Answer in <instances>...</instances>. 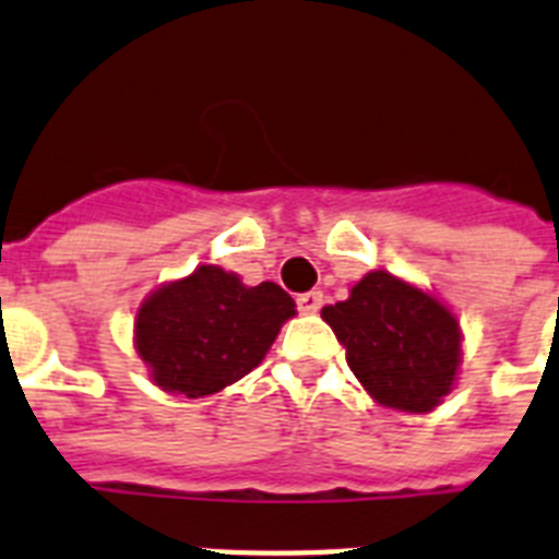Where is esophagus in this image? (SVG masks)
Masks as SVG:
<instances>
[{"instance_id":"esophagus-1","label":"esophagus","mask_w":559,"mask_h":559,"mask_svg":"<svg viewBox=\"0 0 559 559\" xmlns=\"http://www.w3.org/2000/svg\"><path fill=\"white\" fill-rule=\"evenodd\" d=\"M297 308L302 313H317L322 308V290H306L297 297Z\"/></svg>"}]
</instances>
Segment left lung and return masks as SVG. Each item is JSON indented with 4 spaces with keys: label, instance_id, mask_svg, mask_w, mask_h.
I'll return each mask as SVG.
<instances>
[{
    "label": "left lung",
    "instance_id": "8db88e82",
    "mask_svg": "<svg viewBox=\"0 0 559 559\" xmlns=\"http://www.w3.org/2000/svg\"><path fill=\"white\" fill-rule=\"evenodd\" d=\"M345 359L373 403L426 414L451 394L463 331L440 299L389 271H371L348 299L322 308Z\"/></svg>",
    "mask_w": 559,
    "mask_h": 559
}]
</instances>
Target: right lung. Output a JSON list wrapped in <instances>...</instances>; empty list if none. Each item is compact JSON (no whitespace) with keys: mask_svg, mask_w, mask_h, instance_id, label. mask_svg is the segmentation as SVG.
I'll use <instances>...</instances> for the list:
<instances>
[{"mask_svg":"<svg viewBox=\"0 0 559 559\" xmlns=\"http://www.w3.org/2000/svg\"><path fill=\"white\" fill-rule=\"evenodd\" d=\"M294 313V299L276 283L246 285L219 265H200L147 294L133 345L159 389L197 400L260 366Z\"/></svg>","mask_w":559,"mask_h":559,"instance_id":"1","label":"right lung"}]
</instances>
